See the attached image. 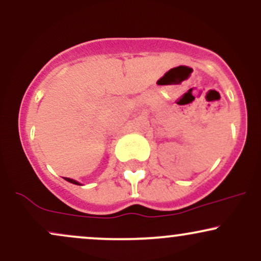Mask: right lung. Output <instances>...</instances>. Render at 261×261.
<instances>
[{"label": "right lung", "mask_w": 261, "mask_h": 261, "mask_svg": "<svg viewBox=\"0 0 261 261\" xmlns=\"http://www.w3.org/2000/svg\"><path fill=\"white\" fill-rule=\"evenodd\" d=\"M66 180L67 181H70V182H72V184H76V185H80V182L79 181H76V180H73V179H70V178H65Z\"/></svg>", "instance_id": "right-lung-1"}]
</instances>
